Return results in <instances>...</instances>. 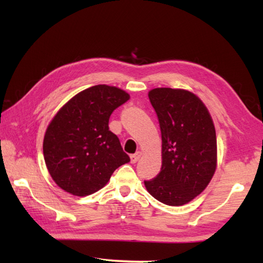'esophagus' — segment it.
Listing matches in <instances>:
<instances>
[{"label":"esophagus","mask_w":263,"mask_h":263,"mask_svg":"<svg viewBox=\"0 0 263 263\" xmlns=\"http://www.w3.org/2000/svg\"><path fill=\"white\" fill-rule=\"evenodd\" d=\"M141 153L140 152H137L136 154H133V155H131L130 156V158H131V163L132 164H136L137 163V161L139 160V159H140V157H141Z\"/></svg>","instance_id":"obj_1"}]
</instances>
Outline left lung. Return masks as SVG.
Returning <instances> with one entry per match:
<instances>
[{
    "mask_svg": "<svg viewBox=\"0 0 263 263\" xmlns=\"http://www.w3.org/2000/svg\"><path fill=\"white\" fill-rule=\"evenodd\" d=\"M161 132V170L147 191L167 205L189 203L203 191L217 167V139L208 108L184 89L155 88L148 93Z\"/></svg>",
    "mask_w": 263,
    "mask_h": 263,
    "instance_id": "1",
    "label": "left lung"
}]
</instances>
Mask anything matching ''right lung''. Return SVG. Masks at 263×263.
I'll return each instance as SVG.
<instances>
[{"mask_svg":"<svg viewBox=\"0 0 263 263\" xmlns=\"http://www.w3.org/2000/svg\"><path fill=\"white\" fill-rule=\"evenodd\" d=\"M128 99L120 88L97 85L77 93L53 117L44 137V159L65 192L77 197L97 192L130 161L108 127L110 114Z\"/></svg>","mask_w":263,"mask_h":263,"instance_id":"add662e5","label":"right lung"}]
</instances>
